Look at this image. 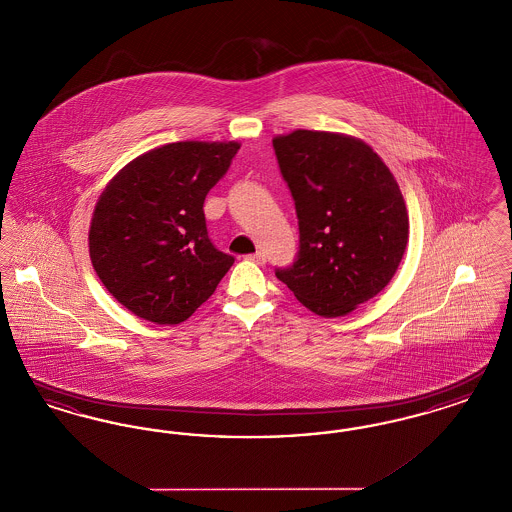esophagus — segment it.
Instances as JSON below:
<instances>
[{
	"instance_id": "34e87169",
	"label": "esophagus",
	"mask_w": 512,
	"mask_h": 512,
	"mask_svg": "<svg viewBox=\"0 0 512 512\" xmlns=\"http://www.w3.org/2000/svg\"><path fill=\"white\" fill-rule=\"evenodd\" d=\"M245 259H247V261H253V263H257V265H265V261H267V257H265L263 251H255V253L247 255Z\"/></svg>"
}]
</instances>
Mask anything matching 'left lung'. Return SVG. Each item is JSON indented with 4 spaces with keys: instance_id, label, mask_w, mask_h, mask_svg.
Instances as JSON below:
<instances>
[{
    "instance_id": "left-lung-1",
    "label": "left lung",
    "mask_w": 512,
    "mask_h": 512,
    "mask_svg": "<svg viewBox=\"0 0 512 512\" xmlns=\"http://www.w3.org/2000/svg\"><path fill=\"white\" fill-rule=\"evenodd\" d=\"M272 146L299 220L297 257L276 278L315 315L343 317L382 292L399 267L409 240L405 199L359 138L293 130Z\"/></svg>"
}]
</instances>
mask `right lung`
Here are the masks:
<instances>
[{
    "label": "right lung",
    "mask_w": 512,
    "mask_h": 512,
    "mask_svg": "<svg viewBox=\"0 0 512 512\" xmlns=\"http://www.w3.org/2000/svg\"><path fill=\"white\" fill-rule=\"evenodd\" d=\"M238 149V142L155 147L99 195L90 259L107 292L136 317L184 322L232 267L234 257L209 240L203 203Z\"/></svg>",
    "instance_id": "add662e5"
}]
</instances>
